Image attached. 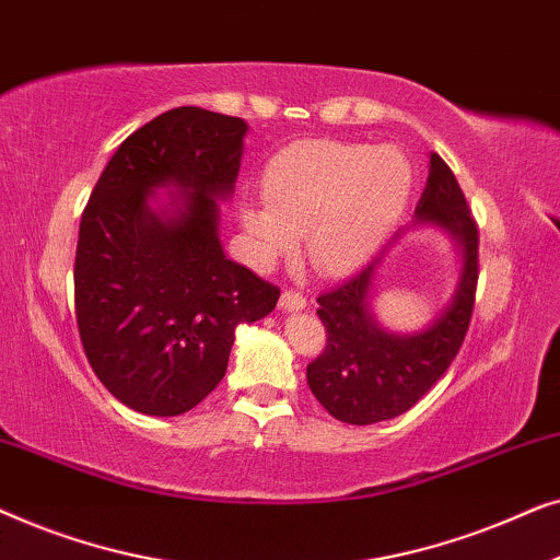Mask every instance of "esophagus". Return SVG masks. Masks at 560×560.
<instances>
[{
  "label": "esophagus",
  "instance_id": "obj_1",
  "mask_svg": "<svg viewBox=\"0 0 560 560\" xmlns=\"http://www.w3.org/2000/svg\"><path fill=\"white\" fill-rule=\"evenodd\" d=\"M305 295L301 293V290H285V293L280 295V308L285 311H303L305 308Z\"/></svg>",
  "mask_w": 560,
  "mask_h": 560
}]
</instances>
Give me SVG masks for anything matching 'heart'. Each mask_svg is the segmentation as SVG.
Wrapping results in <instances>:
<instances>
[{"label": "heart", "mask_w": 560, "mask_h": 560, "mask_svg": "<svg viewBox=\"0 0 560 560\" xmlns=\"http://www.w3.org/2000/svg\"><path fill=\"white\" fill-rule=\"evenodd\" d=\"M412 167L402 152L370 142H305L270 160L267 206H244L257 262L270 265L305 234L308 262L324 275L357 270L408 206Z\"/></svg>", "instance_id": "heart-1"}]
</instances>
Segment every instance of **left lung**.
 I'll use <instances>...</instances> for the list:
<instances>
[{
	"instance_id": "8db88e82",
	"label": "left lung",
	"mask_w": 560,
	"mask_h": 560,
	"mask_svg": "<svg viewBox=\"0 0 560 560\" xmlns=\"http://www.w3.org/2000/svg\"><path fill=\"white\" fill-rule=\"evenodd\" d=\"M416 219L446 229L464 249L456 293L433 326L395 336L374 324L370 288L382 257L316 298L326 347L305 377L316 400L343 423L370 425L410 410L443 377L469 331L479 280V226L454 171L435 152Z\"/></svg>"
}]
</instances>
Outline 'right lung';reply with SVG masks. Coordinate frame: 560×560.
Returning <instances> with one entry per match:
<instances>
[{
	"label": "right lung",
	"instance_id": "1",
	"mask_svg": "<svg viewBox=\"0 0 560 560\" xmlns=\"http://www.w3.org/2000/svg\"><path fill=\"white\" fill-rule=\"evenodd\" d=\"M247 125L198 106L160 114L127 137L83 209L75 247V324L102 385L144 416L196 408L226 374L234 328L280 298L224 257L219 198L232 196ZM183 192L171 218L158 187Z\"/></svg>",
	"mask_w": 560,
	"mask_h": 560
}]
</instances>
